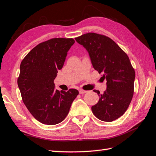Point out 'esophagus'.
Masks as SVG:
<instances>
[{"label":"esophagus","mask_w":156,"mask_h":156,"mask_svg":"<svg viewBox=\"0 0 156 156\" xmlns=\"http://www.w3.org/2000/svg\"><path fill=\"white\" fill-rule=\"evenodd\" d=\"M79 94H84V93H86V92H87V91H86V90H83V89H79Z\"/></svg>","instance_id":"obj_1"}]
</instances>
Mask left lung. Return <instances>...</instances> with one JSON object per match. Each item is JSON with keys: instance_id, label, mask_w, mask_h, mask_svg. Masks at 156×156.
Instances as JSON below:
<instances>
[{"instance_id": "1", "label": "left lung", "mask_w": 156, "mask_h": 156, "mask_svg": "<svg viewBox=\"0 0 156 156\" xmlns=\"http://www.w3.org/2000/svg\"><path fill=\"white\" fill-rule=\"evenodd\" d=\"M75 40L88 51L94 69L107 81L103 94L94 90L100 99L92 107L98 119L112 122L123 115L133 96L135 70L128 56L109 37L96 33H87Z\"/></svg>"}]
</instances>
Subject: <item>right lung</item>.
Instances as JSON below:
<instances>
[{"instance_id": "obj_1", "label": "right lung", "mask_w": 156, "mask_h": 156, "mask_svg": "<svg viewBox=\"0 0 156 156\" xmlns=\"http://www.w3.org/2000/svg\"><path fill=\"white\" fill-rule=\"evenodd\" d=\"M73 38H53L36 45L22 60L18 87L23 101L35 119L42 124L55 125L63 121L73 100L76 89L60 92L54 80L62 68Z\"/></svg>"}]
</instances>
